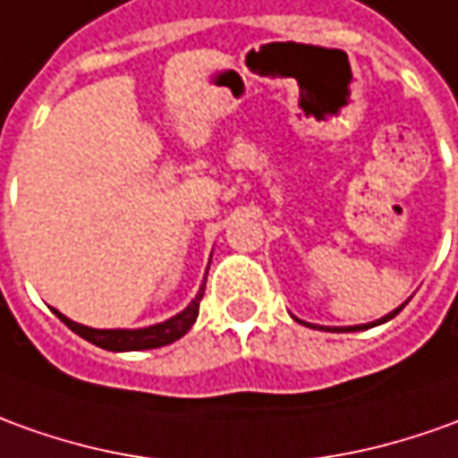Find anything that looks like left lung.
I'll list each match as a JSON object with an SVG mask.
<instances>
[{"label":"left lung","instance_id":"obj_1","mask_svg":"<svg viewBox=\"0 0 458 458\" xmlns=\"http://www.w3.org/2000/svg\"><path fill=\"white\" fill-rule=\"evenodd\" d=\"M406 304H409V301H403L402 307H396L394 311H389L386 317H381V319H377V321H369V324H356V327H319V329H327V331H364V329H371V327H379V324H384V321L394 319V317H396V314H399V311H402ZM294 319H296V317H294ZM296 321H299V324H307V327H314V324H309V321H301V319H296Z\"/></svg>","mask_w":458,"mask_h":458}]
</instances>
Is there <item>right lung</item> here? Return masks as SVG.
<instances>
[{"label":"right lung","mask_w":458,"mask_h":458,"mask_svg":"<svg viewBox=\"0 0 458 458\" xmlns=\"http://www.w3.org/2000/svg\"><path fill=\"white\" fill-rule=\"evenodd\" d=\"M207 271H209V267H207ZM204 289H207V276H204V282L199 284L197 296L179 314L169 317L166 321H159V324L141 327V329H91V327L72 321L62 311H56V309H52V311L74 334H79L81 339H87V342L99 346V349H106V352H144V349H157V346H166V344L176 342V339H182L191 329V324L199 317V301L204 296Z\"/></svg>","instance_id":"right-lung-1"}]
</instances>
